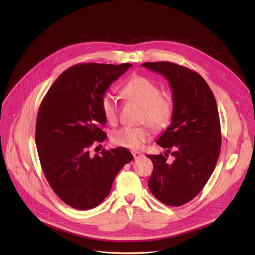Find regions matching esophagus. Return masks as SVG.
Instances as JSON below:
<instances>
[{
    "mask_svg": "<svg viewBox=\"0 0 255 255\" xmlns=\"http://www.w3.org/2000/svg\"><path fill=\"white\" fill-rule=\"evenodd\" d=\"M132 154H133V156H134L135 159H137V158H139V157L142 156V153L138 152V151H132Z\"/></svg>",
    "mask_w": 255,
    "mask_h": 255,
    "instance_id": "esophagus-1",
    "label": "esophagus"
}]
</instances>
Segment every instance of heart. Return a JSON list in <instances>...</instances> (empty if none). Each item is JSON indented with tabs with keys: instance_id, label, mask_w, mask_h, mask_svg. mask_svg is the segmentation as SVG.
<instances>
[{
	"instance_id": "heart-1",
	"label": "heart",
	"mask_w": 255,
	"mask_h": 255,
	"mask_svg": "<svg viewBox=\"0 0 255 255\" xmlns=\"http://www.w3.org/2000/svg\"><path fill=\"white\" fill-rule=\"evenodd\" d=\"M122 95L128 100L142 106L141 122H146L155 129H161L170 123L174 103L168 95H161L158 85L143 76H134L122 87ZM101 111L105 120L115 125L118 120L117 100L111 94L101 99ZM150 129L146 127H122L114 130L112 142L123 148L137 150L150 139Z\"/></svg>"
}]
</instances>
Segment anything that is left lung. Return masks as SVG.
<instances>
[{"instance_id":"8db88e82","label":"left lung","mask_w":255,"mask_h":255,"mask_svg":"<svg viewBox=\"0 0 255 255\" xmlns=\"http://www.w3.org/2000/svg\"><path fill=\"white\" fill-rule=\"evenodd\" d=\"M142 67L167 79L172 90L174 111L171 123L156 143L165 155H146L153 163L148 186L153 196L169 206L189 202L203 189L217 163L221 129L215 97L201 75L169 61L143 63Z\"/></svg>"}]
</instances>
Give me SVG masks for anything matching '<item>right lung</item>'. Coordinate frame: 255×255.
I'll return each instance as SVG.
<instances>
[{
	"label": "right lung",
	"instance_id": "right-lung-1",
	"mask_svg": "<svg viewBox=\"0 0 255 255\" xmlns=\"http://www.w3.org/2000/svg\"><path fill=\"white\" fill-rule=\"evenodd\" d=\"M121 65L79 64L53 83L39 107L36 146L41 168L54 192L69 206L90 210L110 195L116 175L134 157L127 148L102 150L91 156L89 148L103 142L106 120L101 99L128 68Z\"/></svg>",
	"mask_w": 255,
	"mask_h": 255
}]
</instances>
